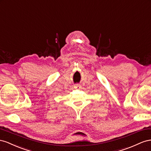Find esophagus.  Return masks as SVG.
<instances>
[{"instance_id":"34e87169","label":"esophagus","mask_w":151,"mask_h":151,"mask_svg":"<svg viewBox=\"0 0 151 151\" xmlns=\"http://www.w3.org/2000/svg\"><path fill=\"white\" fill-rule=\"evenodd\" d=\"M74 87H75V88H81V85H78V84H76V85H75Z\"/></svg>"}]
</instances>
